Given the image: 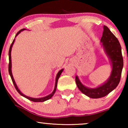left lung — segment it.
I'll use <instances>...</instances> for the list:
<instances>
[{
    "label": "left lung",
    "mask_w": 128,
    "mask_h": 128,
    "mask_svg": "<svg viewBox=\"0 0 128 128\" xmlns=\"http://www.w3.org/2000/svg\"><path fill=\"white\" fill-rule=\"evenodd\" d=\"M103 30L104 31L101 41L112 66L110 78L102 86L96 88H89L85 87L81 83L78 76H76L75 78L78 89L85 95L92 98L105 97L118 86L124 66L121 46L118 40L106 26H104Z\"/></svg>",
    "instance_id": "obj_1"
}]
</instances>
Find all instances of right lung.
Wrapping results in <instances>:
<instances>
[{"mask_svg":"<svg viewBox=\"0 0 128 128\" xmlns=\"http://www.w3.org/2000/svg\"><path fill=\"white\" fill-rule=\"evenodd\" d=\"M26 30L25 28H23V29H22L21 30H20L18 31V32L17 33L16 35V36L17 35H18L19 33H20L21 31H22V30ZM14 39L13 40V42H12V44L11 45H10V49H9V51H8V58H9V64H8V73H9V74L10 77H11V78L12 80V82H13V83L14 86L15 88L16 89V90L17 91V92H18L19 94H20L21 96H23V97H24L25 98H26L28 99L30 101H34V102H44V101H46L50 99V98H51L52 96H54V94H55V91L56 90V87H57V83H58V78H59V77H60L61 73H62V72H63V70L64 69H61L60 71H59V72L58 73V74L56 75V82H55V88H54V90L53 91V92H52L51 94H50V95L47 96H46V97H42V98H32V97H28V96H26L25 95H24L22 93V92H20V90H19V89L18 88V87H17L16 84L15 83V81L14 80L13 78V75H12V59H11V50H12V46H13V44L14 43Z\"/></svg>","mask_w":128,"mask_h":128,"instance_id":"add662e5","label":"right lung"}]
</instances>
